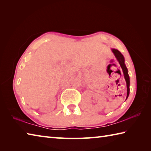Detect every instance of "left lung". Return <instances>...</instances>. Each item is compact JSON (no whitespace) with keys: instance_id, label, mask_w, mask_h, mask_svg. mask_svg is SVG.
I'll return each mask as SVG.
<instances>
[{"instance_id":"left-lung-1","label":"left lung","mask_w":151,"mask_h":151,"mask_svg":"<svg viewBox=\"0 0 151 151\" xmlns=\"http://www.w3.org/2000/svg\"><path fill=\"white\" fill-rule=\"evenodd\" d=\"M111 51L112 52L114 53V56H115V58H116V59L119 62V63L121 69L123 70L124 77L125 79V81H126V83H127V99H126L127 100V98L129 97V95L130 93V77H129V73H128L127 67L124 63V61H125L124 58L123 54H122L118 50L115 49H111Z\"/></svg>"}]
</instances>
